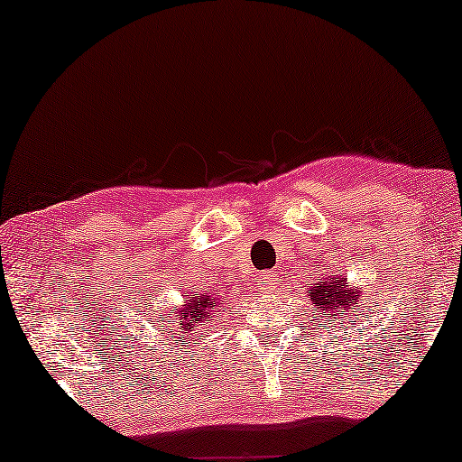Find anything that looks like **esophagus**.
I'll use <instances>...</instances> for the list:
<instances>
[{"label": "esophagus", "instance_id": "1", "mask_svg": "<svg viewBox=\"0 0 462 462\" xmlns=\"http://www.w3.org/2000/svg\"><path fill=\"white\" fill-rule=\"evenodd\" d=\"M273 286H275V273H273V271H267V273H263L261 280H258V288L267 292V290H273Z\"/></svg>", "mask_w": 462, "mask_h": 462}]
</instances>
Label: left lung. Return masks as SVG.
<instances>
[{
    "label": "left lung",
    "instance_id": "obj_1",
    "mask_svg": "<svg viewBox=\"0 0 462 462\" xmlns=\"http://www.w3.org/2000/svg\"><path fill=\"white\" fill-rule=\"evenodd\" d=\"M362 288H349L346 286V277L343 273L338 275H328L318 283H313L311 288L307 290L309 300L318 307V311L324 315L328 321H337L343 318H349L356 313H362Z\"/></svg>",
    "mask_w": 462,
    "mask_h": 462
}]
</instances>
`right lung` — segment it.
Returning <instances> with one entry per match:
<instances>
[{"mask_svg": "<svg viewBox=\"0 0 462 462\" xmlns=\"http://www.w3.org/2000/svg\"><path fill=\"white\" fill-rule=\"evenodd\" d=\"M225 300H220L218 296L210 294H191L189 300L180 309H176V315H179V321L176 324L180 326L182 334L195 332V328H206L210 324V318L218 311V307H223ZM170 315V313H168Z\"/></svg>", "mask_w": 462, "mask_h": 462, "instance_id": "1", "label": "right lung"}]
</instances>
